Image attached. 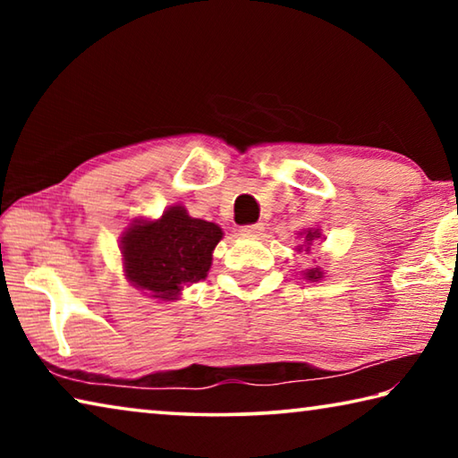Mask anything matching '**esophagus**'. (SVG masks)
Wrapping results in <instances>:
<instances>
[{"mask_svg": "<svg viewBox=\"0 0 458 458\" xmlns=\"http://www.w3.org/2000/svg\"><path fill=\"white\" fill-rule=\"evenodd\" d=\"M242 232L244 236H260L262 232H265V226L262 224H250V226H242Z\"/></svg>", "mask_w": 458, "mask_h": 458, "instance_id": "obj_1", "label": "esophagus"}]
</instances>
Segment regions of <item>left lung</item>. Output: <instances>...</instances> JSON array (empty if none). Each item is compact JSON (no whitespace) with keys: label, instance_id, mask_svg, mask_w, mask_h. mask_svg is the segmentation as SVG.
I'll use <instances>...</instances> for the list:
<instances>
[{"label":"left lung","instance_id":"1","mask_svg":"<svg viewBox=\"0 0 458 458\" xmlns=\"http://www.w3.org/2000/svg\"><path fill=\"white\" fill-rule=\"evenodd\" d=\"M299 238H303V242H301V244L297 246L299 252H311L313 246H315L317 242H319V240H323L319 228H309V230L299 232ZM323 276H325V273L321 270V267L303 270V278H307V281H311V283L323 281Z\"/></svg>","mask_w":458,"mask_h":458}]
</instances>
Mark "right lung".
Instances as JSON below:
<instances>
[{
  "label": "right lung",
  "instance_id": "obj_1",
  "mask_svg": "<svg viewBox=\"0 0 458 458\" xmlns=\"http://www.w3.org/2000/svg\"><path fill=\"white\" fill-rule=\"evenodd\" d=\"M222 238L218 224L191 218L182 204H174L159 218H135L123 230V273L147 297L172 303L185 286L208 276Z\"/></svg>",
  "mask_w": 458,
  "mask_h": 458
}]
</instances>
